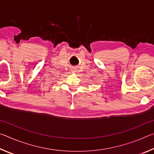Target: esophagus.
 Segmentation results:
<instances>
[{
  "label": "esophagus",
  "mask_w": 154,
  "mask_h": 154,
  "mask_svg": "<svg viewBox=\"0 0 154 154\" xmlns=\"http://www.w3.org/2000/svg\"><path fill=\"white\" fill-rule=\"evenodd\" d=\"M72 71L73 72H75V68H72Z\"/></svg>",
  "instance_id": "esophagus-1"
}]
</instances>
